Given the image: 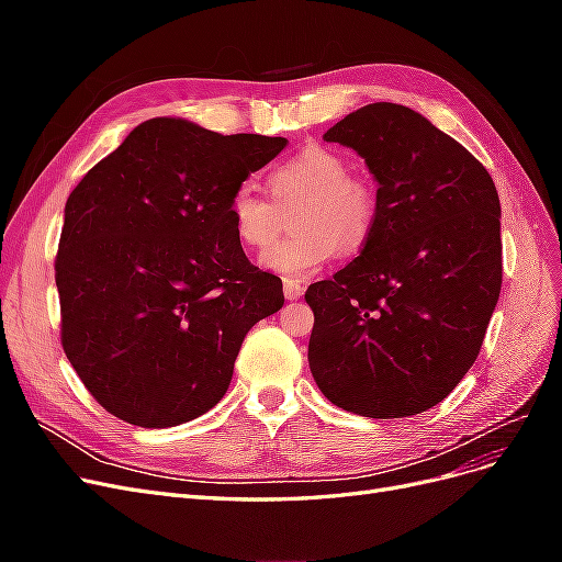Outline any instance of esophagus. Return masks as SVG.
<instances>
[{
    "label": "esophagus",
    "mask_w": 562,
    "mask_h": 562,
    "mask_svg": "<svg viewBox=\"0 0 562 562\" xmlns=\"http://www.w3.org/2000/svg\"><path fill=\"white\" fill-rule=\"evenodd\" d=\"M304 293V285L297 279H283V295L285 300H297Z\"/></svg>",
    "instance_id": "esophagus-1"
}]
</instances>
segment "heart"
Segmentation results:
<instances>
[{
    "mask_svg": "<svg viewBox=\"0 0 562 562\" xmlns=\"http://www.w3.org/2000/svg\"><path fill=\"white\" fill-rule=\"evenodd\" d=\"M271 199L241 182L229 196L232 229L244 246L267 248L293 205L296 232L262 255V265L285 279H307L342 248H359L378 220V192L366 178L349 173V161L326 145L304 147L271 168Z\"/></svg>",
    "mask_w": 562,
    "mask_h": 562,
    "instance_id": "heart-1",
    "label": "heart"
}]
</instances>
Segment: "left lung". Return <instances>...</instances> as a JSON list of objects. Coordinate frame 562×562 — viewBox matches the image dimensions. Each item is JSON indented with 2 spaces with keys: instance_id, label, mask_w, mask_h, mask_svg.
Masks as SVG:
<instances>
[{
  "instance_id": "8db88e82",
  "label": "left lung",
  "mask_w": 562,
  "mask_h": 562,
  "mask_svg": "<svg viewBox=\"0 0 562 562\" xmlns=\"http://www.w3.org/2000/svg\"><path fill=\"white\" fill-rule=\"evenodd\" d=\"M323 138L359 151L380 187L359 258L304 293L312 375L342 411L424 413L467 375L499 300L495 182L467 147L396 103L356 110Z\"/></svg>"
}]
</instances>
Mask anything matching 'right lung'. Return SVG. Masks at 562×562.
I'll return each instance as SVG.
<instances>
[{"mask_svg": "<svg viewBox=\"0 0 562 562\" xmlns=\"http://www.w3.org/2000/svg\"><path fill=\"white\" fill-rule=\"evenodd\" d=\"M285 145L159 116L72 190L56 255L60 342L110 415L164 429L209 413L246 333L283 307L281 279L236 239L229 196Z\"/></svg>", "mask_w": 562, "mask_h": 562, "instance_id": "obj_1", "label": "right lung"}]
</instances>
